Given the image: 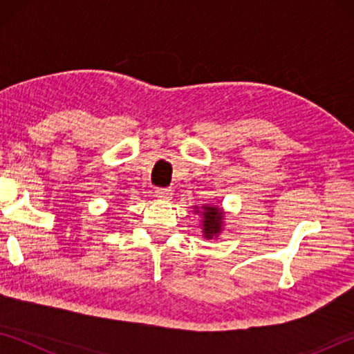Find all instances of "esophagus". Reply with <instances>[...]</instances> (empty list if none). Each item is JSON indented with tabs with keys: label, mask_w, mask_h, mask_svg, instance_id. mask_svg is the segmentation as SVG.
I'll return each mask as SVG.
<instances>
[{
	"label": "esophagus",
	"mask_w": 354,
	"mask_h": 354,
	"mask_svg": "<svg viewBox=\"0 0 354 354\" xmlns=\"http://www.w3.org/2000/svg\"><path fill=\"white\" fill-rule=\"evenodd\" d=\"M154 195H156V198H159V200H170L173 196V190L165 189V187H159V189H156Z\"/></svg>",
	"instance_id": "34e87169"
}]
</instances>
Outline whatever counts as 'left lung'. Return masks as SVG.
Returning a JSON list of instances; mask_svg holds the SVG:
<instances>
[{
  "label": "left lung",
  "mask_w": 354,
  "mask_h": 354,
  "mask_svg": "<svg viewBox=\"0 0 354 354\" xmlns=\"http://www.w3.org/2000/svg\"><path fill=\"white\" fill-rule=\"evenodd\" d=\"M196 207V206H195ZM205 220H203V232L207 239H212L221 231V225H223V214L218 207H207L205 206Z\"/></svg>",
  "instance_id": "1"
}]
</instances>
